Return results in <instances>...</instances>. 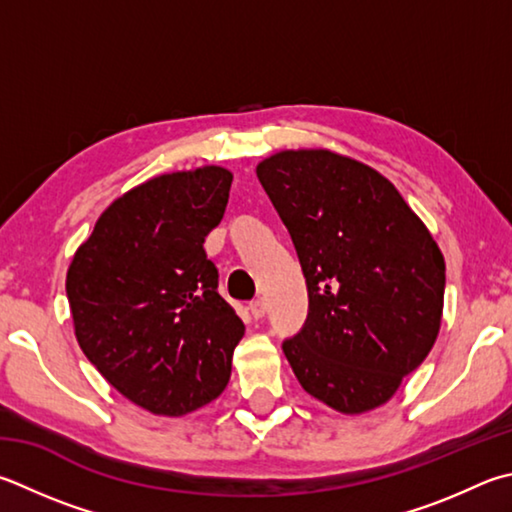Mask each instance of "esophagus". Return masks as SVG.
<instances>
[{
  "instance_id": "esophagus-1",
  "label": "esophagus",
  "mask_w": 512,
  "mask_h": 512,
  "mask_svg": "<svg viewBox=\"0 0 512 512\" xmlns=\"http://www.w3.org/2000/svg\"><path fill=\"white\" fill-rule=\"evenodd\" d=\"M248 309H250V315H253L255 320H262L264 315H266V302L264 300H255V302L248 304Z\"/></svg>"
}]
</instances>
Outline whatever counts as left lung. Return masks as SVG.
Wrapping results in <instances>:
<instances>
[{
    "label": "left lung",
    "mask_w": 512,
    "mask_h": 512,
    "mask_svg": "<svg viewBox=\"0 0 512 512\" xmlns=\"http://www.w3.org/2000/svg\"><path fill=\"white\" fill-rule=\"evenodd\" d=\"M300 257L309 315L284 353L304 392L342 414L387 403L439 336L445 262L383 174L329 150L257 165Z\"/></svg>",
    "instance_id": "left-lung-1"
}]
</instances>
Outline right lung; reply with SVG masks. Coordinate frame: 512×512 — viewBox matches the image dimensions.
Wrapping results in <instances>:
<instances>
[{
  "label": "right lung",
  "mask_w": 512,
  "mask_h": 512,
  "mask_svg": "<svg viewBox=\"0 0 512 512\" xmlns=\"http://www.w3.org/2000/svg\"><path fill=\"white\" fill-rule=\"evenodd\" d=\"M232 174H161L102 212L71 259L67 297L80 349L143 410L183 416L224 392L244 322L219 295L203 241Z\"/></svg>",
  "instance_id": "obj_1"
}]
</instances>
